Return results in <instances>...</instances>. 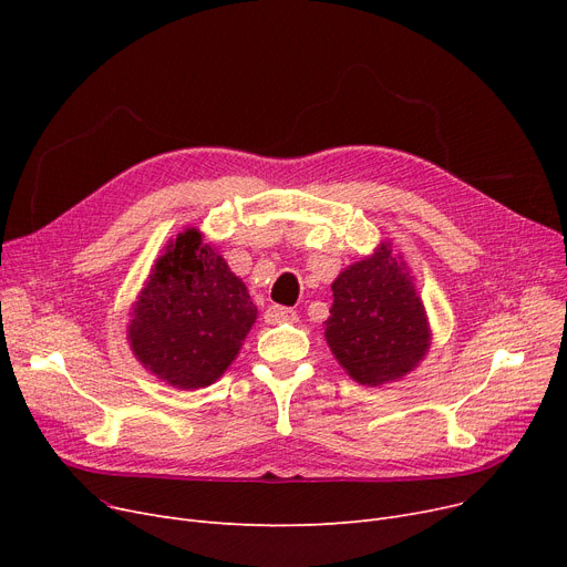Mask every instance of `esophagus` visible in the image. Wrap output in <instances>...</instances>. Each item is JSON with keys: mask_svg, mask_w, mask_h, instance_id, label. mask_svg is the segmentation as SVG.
<instances>
[{"mask_svg": "<svg viewBox=\"0 0 567 567\" xmlns=\"http://www.w3.org/2000/svg\"><path fill=\"white\" fill-rule=\"evenodd\" d=\"M296 319H299V315H296V310L291 308H285V306H268V310L264 312V321L266 323H293Z\"/></svg>", "mask_w": 567, "mask_h": 567, "instance_id": "1", "label": "esophagus"}]
</instances>
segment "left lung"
Returning a JSON list of instances; mask_svg holds the SVG:
<instances>
[{
    "instance_id": "1",
    "label": "left lung",
    "mask_w": 567,
    "mask_h": 567,
    "mask_svg": "<svg viewBox=\"0 0 567 567\" xmlns=\"http://www.w3.org/2000/svg\"><path fill=\"white\" fill-rule=\"evenodd\" d=\"M331 289L326 342L351 379L381 385L419 365L430 347V326L409 274L389 246L344 268Z\"/></svg>"
}]
</instances>
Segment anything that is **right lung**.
Segmentation results:
<instances>
[{
    "label": "right lung",
    "mask_w": 567,
    "mask_h": 567,
    "mask_svg": "<svg viewBox=\"0 0 567 567\" xmlns=\"http://www.w3.org/2000/svg\"><path fill=\"white\" fill-rule=\"evenodd\" d=\"M255 319L246 285L202 244L197 229H186L148 276L133 308L128 340L146 370L193 391L229 368Z\"/></svg>",
    "instance_id": "right-lung-1"
}]
</instances>
